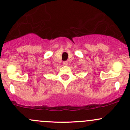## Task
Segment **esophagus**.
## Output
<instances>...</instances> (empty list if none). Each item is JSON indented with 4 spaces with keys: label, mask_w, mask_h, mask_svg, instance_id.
Instances as JSON below:
<instances>
[{
    "label": "esophagus",
    "mask_w": 130,
    "mask_h": 130,
    "mask_svg": "<svg viewBox=\"0 0 130 130\" xmlns=\"http://www.w3.org/2000/svg\"><path fill=\"white\" fill-rule=\"evenodd\" d=\"M68 61H64L63 62V64L64 65H68Z\"/></svg>",
    "instance_id": "1"
}]
</instances>
